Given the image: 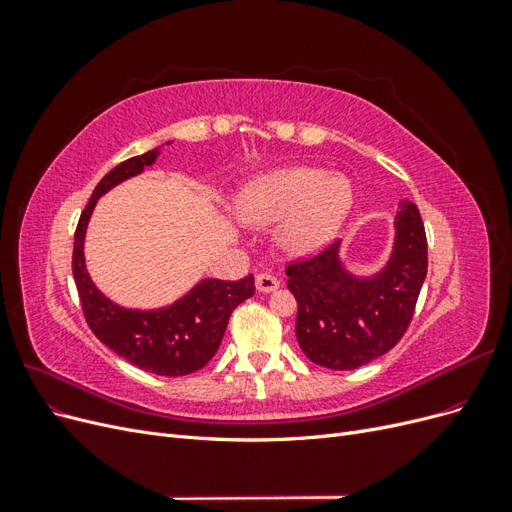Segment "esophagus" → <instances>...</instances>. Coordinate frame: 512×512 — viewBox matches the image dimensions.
Returning a JSON list of instances; mask_svg holds the SVG:
<instances>
[{
  "mask_svg": "<svg viewBox=\"0 0 512 512\" xmlns=\"http://www.w3.org/2000/svg\"><path fill=\"white\" fill-rule=\"evenodd\" d=\"M280 288V280L271 273H258L256 275V290L258 292H273Z\"/></svg>",
  "mask_w": 512,
  "mask_h": 512,
  "instance_id": "34e87169",
  "label": "esophagus"
}]
</instances>
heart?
I'll return each mask as SVG.
<instances>
[{
    "label": "heart",
    "instance_id": "heart-1",
    "mask_svg": "<svg viewBox=\"0 0 512 512\" xmlns=\"http://www.w3.org/2000/svg\"><path fill=\"white\" fill-rule=\"evenodd\" d=\"M243 224H280L277 241L290 256H312L327 245L352 209V185L314 166H288L247 181L235 194Z\"/></svg>",
    "mask_w": 512,
    "mask_h": 512
}]
</instances>
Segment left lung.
<instances>
[{"mask_svg":"<svg viewBox=\"0 0 512 512\" xmlns=\"http://www.w3.org/2000/svg\"><path fill=\"white\" fill-rule=\"evenodd\" d=\"M339 243L290 262L286 275L299 305L301 350L316 365L344 371L371 363L404 337L427 275V237L416 205L401 200L393 250L378 273H350Z\"/></svg>","mask_w":512,"mask_h":512,"instance_id":"obj_1","label":"left lung"}]
</instances>
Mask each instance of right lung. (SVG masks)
Returning <instances> with one entry per match:
<instances>
[{
  "mask_svg": "<svg viewBox=\"0 0 512 512\" xmlns=\"http://www.w3.org/2000/svg\"><path fill=\"white\" fill-rule=\"evenodd\" d=\"M158 156L160 149H151L143 156L121 162L96 185L74 232L72 273L85 320L100 342L149 374L177 378L194 374L213 359L232 309L254 297L256 288L254 275L239 282L200 280L190 292L166 307L130 309L104 297L91 282L85 265V232L96 203L115 185L141 175Z\"/></svg>",
  "mask_w": 512,
  "mask_h": 512,
  "instance_id": "1",
  "label": "right lung"
}]
</instances>
